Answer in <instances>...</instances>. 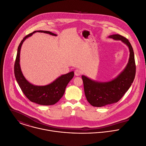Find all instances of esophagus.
<instances>
[{
    "instance_id": "esophagus-1",
    "label": "esophagus",
    "mask_w": 146,
    "mask_h": 146,
    "mask_svg": "<svg viewBox=\"0 0 146 146\" xmlns=\"http://www.w3.org/2000/svg\"><path fill=\"white\" fill-rule=\"evenodd\" d=\"M74 73H75V75L76 76H79V75L81 74V71H80L79 70L76 69V70H75Z\"/></svg>"
}]
</instances>
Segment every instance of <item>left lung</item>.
<instances>
[{"label": "left lung", "mask_w": 146, "mask_h": 146, "mask_svg": "<svg viewBox=\"0 0 146 146\" xmlns=\"http://www.w3.org/2000/svg\"><path fill=\"white\" fill-rule=\"evenodd\" d=\"M109 37L115 40H121L128 46L130 52L129 61L124 70L109 82H97L84 75L82 76L86 99L90 105L96 107L117 102L128 90L135 77L134 52L128 40L120 35H113Z\"/></svg>", "instance_id": "1"}]
</instances>
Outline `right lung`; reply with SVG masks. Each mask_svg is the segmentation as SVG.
Returning <instances> with one entry per match:
<instances>
[{"label": "right lung", "instance_id": "1", "mask_svg": "<svg viewBox=\"0 0 146 146\" xmlns=\"http://www.w3.org/2000/svg\"><path fill=\"white\" fill-rule=\"evenodd\" d=\"M36 32H41L56 36L49 31H37L26 36L19 44L14 64V74L21 89L25 96L31 102L41 105H52L59 101L63 97L66 86L74 76V71L61 75L51 83L45 86H36L29 83L24 77L21 69L20 51L24 41Z\"/></svg>", "mask_w": 146, "mask_h": 146}]
</instances>
